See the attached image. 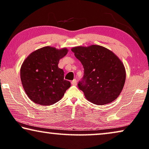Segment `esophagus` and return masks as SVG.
<instances>
[{"label": "esophagus", "instance_id": "obj_1", "mask_svg": "<svg viewBox=\"0 0 149 149\" xmlns=\"http://www.w3.org/2000/svg\"><path fill=\"white\" fill-rule=\"evenodd\" d=\"M72 84L73 86H76L77 85V80L75 79H74V80L72 81Z\"/></svg>", "mask_w": 149, "mask_h": 149}]
</instances>
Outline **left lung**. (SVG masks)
<instances>
[{"instance_id": "left-lung-1", "label": "left lung", "mask_w": 149, "mask_h": 149, "mask_svg": "<svg viewBox=\"0 0 149 149\" xmlns=\"http://www.w3.org/2000/svg\"><path fill=\"white\" fill-rule=\"evenodd\" d=\"M72 51L84 69V75L77 86L86 99L96 105L115 100L126 79L125 68L120 59L100 45L75 47Z\"/></svg>"}]
</instances>
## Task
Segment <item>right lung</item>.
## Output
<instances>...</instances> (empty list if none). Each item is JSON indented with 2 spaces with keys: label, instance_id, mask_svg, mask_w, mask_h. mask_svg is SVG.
Masks as SVG:
<instances>
[{
  "label": "right lung",
  "instance_id": "obj_1",
  "mask_svg": "<svg viewBox=\"0 0 149 149\" xmlns=\"http://www.w3.org/2000/svg\"><path fill=\"white\" fill-rule=\"evenodd\" d=\"M66 48L57 49L47 46L32 52L21 68L22 85L26 95L35 104L50 106L62 98L71 86L58 68L59 59L68 53Z\"/></svg>",
  "mask_w": 149,
  "mask_h": 149
}]
</instances>
